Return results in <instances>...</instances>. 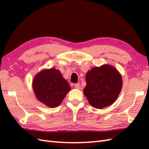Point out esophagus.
Segmentation results:
<instances>
[{
    "instance_id": "34e87169",
    "label": "esophagus",
    "mask_w": 149,
    "mask_h": 149,
    "mask_svg": "<svg viewBox=\"0 0 149 149\" xmlns=\"http://www.w3.org/2000/svg\"><path fill=\"white\" fill-rule=\"evenodd\" d=\"M74 87L75 88H76V89H80L81 88V85L79 83H77V84H75L74 85Z\"/></svg>"
}]
</instances>
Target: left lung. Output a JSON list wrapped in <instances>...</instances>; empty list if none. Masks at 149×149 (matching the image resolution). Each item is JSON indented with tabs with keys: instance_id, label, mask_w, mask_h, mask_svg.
I'll list each match as a JSON object with an SVG mask.
<instances>
[{
	"instance_id": "left-lung-1",
	"label": "left lung",
	"mask_w": 149,
	"mask_h": 149,
	"mask_svg": "<svg viewBox=\"0 0 149 149\" xmlns=\"http://www.w3.org/2000/svg\"><path fill=\"white\" fill-rule=\"evenodd\" d=\"M86 81L84 93L91 105L97 109L112 104L122 89L121 75L110 65L93 68L86 74Z\"/></svg>"
}]
</instances>
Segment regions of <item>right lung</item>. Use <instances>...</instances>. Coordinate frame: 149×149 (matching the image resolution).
I'll list each match as a JSON object with an SVG mask.
<instances>
[{"label": "right lung", "instance_id": "right-lung-1", "mask_svg": "<svg viewBox=\"0 0 149 149\" xmlns=\"http://www.w3.org/2000/svg\"><path fill=\"white\" fill-rule=\"evenodd\" d=\"M33 86L38 99L50 107L59 106L70 90L68 82L54 68L40 72L34 77Z\"/></svg>", "mask_w": 149, "mask_h": 149}]
</instances>
